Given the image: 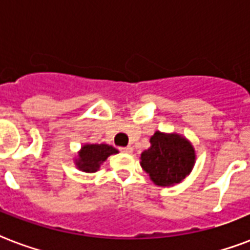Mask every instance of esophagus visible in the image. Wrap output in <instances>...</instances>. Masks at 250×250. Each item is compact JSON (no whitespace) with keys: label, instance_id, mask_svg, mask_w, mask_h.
Segmentation results:
<instances>
[{"label":"esophagus","instance_id":"obj_1","mask_svg":"<svg viewBox=\"0 0 250 250\" xmlns=\"http://www.w3.org/2000/svg\"><path fill=\"white\" fill-rule=\"evenodd\" d=\"M122 152H125V153H132V146H125V148H121Z\"/></svg>","mask_w":250,"mask_h":250}]
</instances>
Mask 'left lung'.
<instances>
[{
    "label": "left lung",
    "mask_w": 250,
    "mask_h": 250,
    "mask_svg": "<svg viewBox=\"0 0 250 250\" xmlns=\"http://www.w3.org/2000/svg\"><path fill=\"white\" fill-rule=\"evenodd\" d=\"M149 143L140 156V165L153 184L170 188L191 173L197 155L188 139L177 132L156 131Z\"/></svg>",
    "instance_id": "1"
}]
</instances>
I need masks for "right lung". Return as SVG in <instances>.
<instances>
[{"mask_svg":"<svg viewBox=\"0 0 250 250\" xmlns=\"http://www.w3.org/2000/svg\"><path fill=\"white\" fill-rule=\"evenodd\" d=\"M119 150L108 144H91L85 143L74 157V165L77 169L85 173H94L100 170L101 165L107 160L108 156L115 155Z\"/></svg>","mask_w":250,"mask_h":250,"instance_id":"obj_1","label":"right lung"}]
</instances>
